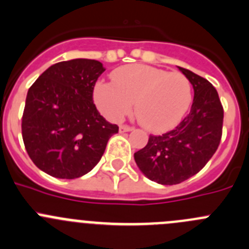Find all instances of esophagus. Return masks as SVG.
I'll return each mask as SVG.
<instances>
[{
	"label": "esophagus",
	"mask_w": 249,
	"mask_h": 249,
	"mask_svg": "<svg viewBox=\"0 0 249 249\" xmlns=\"http://www.w3.org/2000/svg\"><path fill=\"white\" fill-rule=\"evenodd\" d=\"M130 130H132V127L129 126V125H120L119 126L120 132H127V131H130Z\"/></svg>",
	"instance_id": "esophagus-1"
}]
</instances>
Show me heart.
Listing matches in <instances>:
<instances>
[{
    "label": "heart",
    "mask_w": 249,
    "mask_h": 249,
    "mask_svg": "<svg viewBox=\"0 0 249 249\" xmlns=\"http://www.w3.org/2000/svg\"><path fill=\"white\" fill-rule=\"evenodd\" d=\"M112 80L98 81L93 90L96 106L110 120L122 119L135 102L139 122L151 131H164L178 124L191 105V81L181 73L130 64L113 71Z\"/></svg>",
    "instance_id": "1"
}]
</instances>
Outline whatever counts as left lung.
<instances>
[{"label":"left lung","instance_id":"left-lung-1","mask_svg":"<svg viewBox=\"0 0 249 249\" xmlns=\"http://www.w3.org/2000/svg\"><path fill=\"white\" fill-rule=\"evenodd\" d=\"M189 79L195 96L182 122L163 135H149L134 154L140 170L160 185H176L196 175L218 149L223 134L224 109L214 86L207 79L178 67Z\"/></svg>","mask_w":249,"mask_h":249}]
</instances>
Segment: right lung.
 Listing matches in <instances>:
<instances>
[{
	"label": "right lung",
	"mask_w": 249,
	"mask_h": 249,
	"mask_svg": "<svg viewBox=\"0 0 249 249\" xmlns=\"http://www.w3.org/2000/svg\"><path fill=\"white\" fill-rule=\"evenodd\" d=\"M105 71L95 59L59 62L29 89L21 118L24 146L34 164L48 175L76 178L88 174L119 130L93 103V88Z\"/></svg>",
	"instance_id": "right-lung-1"
}]
</instances>
